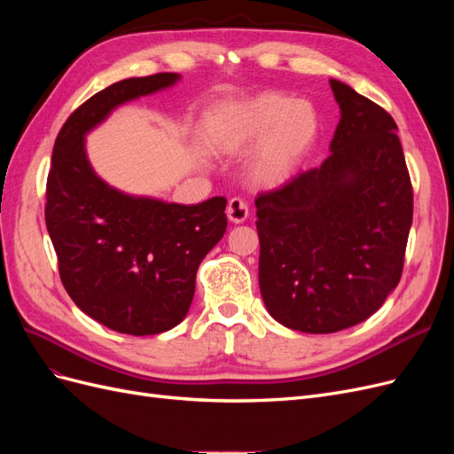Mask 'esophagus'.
Listing matches in <instances>:
<instances>
[{"label":"esophagus","instance_id":"esophagus-1","mask_svg":"<svg viewBox=\"0 0 454 454\" xmlns=\"http://www.w3.org/2000/svg\"><path fill=\"white\" fill-rule=\"evenodd\" d=\"M248 214H250L248 204H246L242 199L235 197V199L229 200V204H227V217H229L231 223H242V222H246V219H248Z\"/></svg>","mask_w":454,"mask_h":454}]
</instances>
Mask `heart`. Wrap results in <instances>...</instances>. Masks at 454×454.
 <instances>
[{"instance_id": "heart-1", "label": "heart", "mask_w": 454, "mask_h": 454, "mask_svg": "<svg viewBox=\"0 0 454 454\" xmlns=\"http://www.w3.org/2000/svg\"><path fill=\"white\" fill-rule=\"evenodd\" d=\"M318 132L314 106L280 92L231 102L202 122L204 142L217 155H239L257 144L248 174L263 187L284 184L309 155Z\"/></svg>"}]
</instances>
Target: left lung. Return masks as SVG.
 <instances>
[{
    "mask_svg": "<svg viewBox=\"0 0 454 454\" xmlns=\"http://www.w3.org/2000/svg\"><path fill=\"white\" fill-rule=\"evenodd\" d=\"M340 119L329 155L255 199L259 290L274 320L335 333L375 314L402 278L413 189L394 119L329 79Z\"/></svg>",
    "mask_w": 454,
    "mask_h": 454,
    "instance_id": "obj_1",
    "label": "left lung"
}]
</instances>
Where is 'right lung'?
<instances>
[{"label":"right lung","mask_w":454,"mask_h":454,"mask_svg":"<svg viewBox=\"0 0 454 454\" xmlns=\"http://www.w3.org/2000/svg\"><path fill=\"white\" fill-rule=\"evenodd\" d=\"M180 74L130 77L96 92L54 142L45 223L67 295L92 320L127 335L180 324L200 261L227 229L223 197L177 204L106 184L87 157V134L122 104L174 87Z\"/></svg>","instance_id":"1"}]
</instances>
